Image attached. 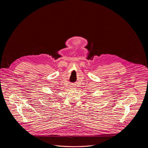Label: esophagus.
<instances>
[{"mask_svg": "<svg viewBox=\"0 0 148 148\" xmlns=\"http://www.w3.org/2000/svg\"><path fill=\"white\" fill-rule=\"evenodd\" d=\"M75 85L74 84H70V88H72V89H74V88H75Z\"/></svg>", "mask_w": 148, "mask_h": 148, "instance_id": "esophagus-1", "label": "esophagus"}]
</instances>
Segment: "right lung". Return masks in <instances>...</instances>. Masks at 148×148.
<instances>
[{"mask_svg": "<svg viewBox=\"0 0 148 148\" xmlns=\"http://www.w3.org/2000/svg\"><path fill=\"white\" fill-rule=\"evenodd\" d=\"M51 99V98H50Z\"/></svg>", "mask_w": 148, "mask_h": 148, "instance_id": "obj_1", "label": "right lung"}]
</instances>
